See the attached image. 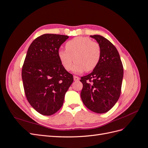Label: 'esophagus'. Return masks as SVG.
Wrapping results in <instances>:
<instances>
[{"instance_id":"34e87169","label":"esophagus","mask_w":148,"mask_h":148,"mask_svg":"<svg viewBox=\"0 0 148 148\" xmlns=\"http://www.w3.org/2000/svg\"><path fill=\"white\" fill-rule=\"evenodd\" d=\"M79 77H76V76H74L73 77V79H74V81H78L79 80Z\"/></svg>"}]
</instances>
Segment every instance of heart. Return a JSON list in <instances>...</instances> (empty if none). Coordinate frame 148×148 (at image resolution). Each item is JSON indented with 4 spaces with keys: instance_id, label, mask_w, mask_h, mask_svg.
I'll use <instances>...</instances> for the list:
<instances>
[{
    "instance_id": "obj_1",
    "label": "heart",
    "mask_w": 148,
    "mask_h": 148,
    "mask_svg": "<svg viewBox=\"0 0 148 148\" xmlns=\"http://www.w3.org/2000/svg\"><path fill=\"white\" fill-rule=\"evenodd\" d=\"M101 56L99 44L93 42L88 37L78 36L70 40L66 44V49H60L58 57L62 66L66 71H70L73 62L75 73H82L86 70H93L99 64Z\"/></svg>"
}]
</instances>
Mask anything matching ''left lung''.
I'll list each match as a JSON object with an SVG mask.
<instances>
[{
	"label": "left lung",
	"instance_id": "8db88e82",
	"mask_svg": "<svg viewBox=\"0 0 148 148\" xmlns=\"http://www.w3.org/2000/svg\"><path fill=\"white\" fill-rule=\"evenodd\" d=\"M101 47L99 64L92 72L82 77L81 98L88 109L97 114L110 110L119 99L123 77V65L116 47L100 35L90 36Z\"/></svg>",
	"mask_w": 148,
	"mask_h": 148
}]
</instances>
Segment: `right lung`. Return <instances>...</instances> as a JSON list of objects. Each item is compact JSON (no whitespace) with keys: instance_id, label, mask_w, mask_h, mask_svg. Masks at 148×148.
<instances>
[{"instance_id":"obj_1","label":"right lung","mask_w":148,"mask_h":148,"mask_svg":"<svg viewBox=\"0 0 148 148\" xmlns=\"http://www.w3.org/2000/svg\"><path fill=\"white\" fill-rule=\"evenodd\" d=\"M68 36L44 34L29 46L22 68L25 95L38 112L51 115L63 105L65 93L73 82V75L62 66L58 57Z\"/></svg>"}]
</instances>
